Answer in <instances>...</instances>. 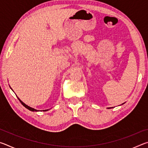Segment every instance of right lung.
<instances>
[{"label": "right lung", "instance_id": "1", "mask_svg": "<svg viewBox=\"0 0 148 148\" xmlns=\"http://www.w3.org/2000/svg\"><path fill=\"white\" fill-rule=\"evenodd\" d=\"M18 99H19V101H20V102H21V103L22 104V105H23V106H24L26 108H27L28 110H31V111H32V112H34V111H35V112H36V111H38V110H35V109H34V108H31V107H29V106H27V105H26L25 104H24L23 102H22L21 100H20L19 98H18ZM47 110H43V111H47Z\"/></svg>", "mask_w": 148, "mask_h": 148}]
</instances>
